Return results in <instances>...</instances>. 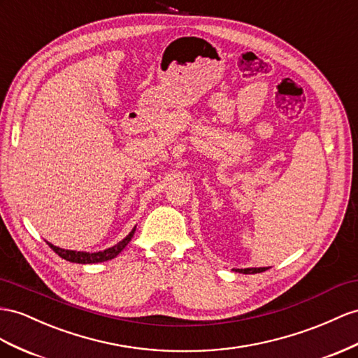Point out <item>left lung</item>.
Listing matches in <instances>:
<instances>
[{"mask_svg": "<svg viewBox=\"0 0 358 358\" xmlns=\"http://www.w3.org/2000/svg\"><path fill=\"white\" fill-rule=\"evenodd\" d=\"M269 268H245V269H236V272L239 273H260V272H264Z\"/></svg>", "mask_w": 358, "mask_h": 358, "instance_id": "8db88e82", "label": "left lung"}]
</instances>
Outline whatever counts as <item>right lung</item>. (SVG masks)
<instances>
[{"label": "right lung", "instance_id": "add662e5", "mask_svg": "<svg viewBox=\"0 0 358 358\" xmlns=\"http://www.w3.org/2000/svg\"><path fill=\"white\" fill-rule=\"evenodd\" d=\"M134 231H136V227L133 228V230L128 233L127 237H124V239L121 242H117L116 245L110 246V248L104 250V251H98V252H86V251H72V250H63V248H59V246H54L52 243L47 242L50 245V248L59 254L62 259H65L71 263H80V264H90V263H103V262H107V260H112L115 259L116 255L121 252L125 246L130 243L131 237L134 236Z\"/></svg>", "mask_w": 358, "mask_h": 358}]
</instances>
